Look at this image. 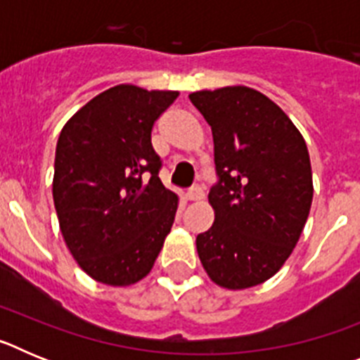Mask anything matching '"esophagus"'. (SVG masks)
I'll return each instance as SVG.
<instances>
[{"label": "esophagus", "mask_w": 360, "mask_h": 360, "mask_svg": "<svg viewBox=\"0 0 360 360\" xmlns=\"http://www.w3.org/2000/svg\"><path fill=\"white\" fill-rule=\"evenodd\" d=\"M186 196L189 202H200V200H203L205 193H203L202 187H193V189H191Z\"/></svg>", "instance_id": "34e87169"}]
</instances>
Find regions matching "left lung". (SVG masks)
I'll return each mask as SVG.
<instances>
[{
	"instance_id": "8db88e82",
	"label": "left lung",
	"mask_w": 360,
	"mask_h": 360,
	"mask_svg": "<svg viewBox=\"0 0 360 360\" xmlns=\"http://www.w3.org/2000/svg\"><path fill=\"white\" fill-rule=\"evenodd\" d=\"M189 98L211 126L219 176L209 193L214 221L196 236L200 262L218 287H256L285 265L310 214L307 142L274 101L249 86Z\"/></svg>"
}]
</instances>
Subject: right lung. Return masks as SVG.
Listing matches in <instances>:
<instances>
[{
  "label": "right lung",
  "mask_w": 360,
  "mask_h": 360,
  "mask_svg": "<svg viewBox=\"0 0 360 360\" xmlns=\"http://www.w3.org/2000/svg\"><path fill=\"white\" fill-rule=\"evenodd\" d=\"M178 95L113 86L63 126L53 205L66 247L95 281L131 287L144 279L171 232L178 195L158 178L151 131Z\"/></svg>",
  "instance_id": "1"
}]
</instances>
